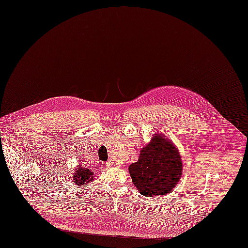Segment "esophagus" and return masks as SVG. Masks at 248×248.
Masks as SVG:
<instances>
[{"instance_id": "1", "label": "esophagus", "mask_w": 248, "mask_h": 248, "mask_svg": "<svg viewBox=\"0 0 248 248\" xmlns=\"http://www.w3.org/2000/svg\"><path fill=\"white\" fill-rule=\"evenodd\" d=\"M106 166H107V167H111V166H113V162H111V161H108V162L106 163Z\"/></svg>"}]
</instances>
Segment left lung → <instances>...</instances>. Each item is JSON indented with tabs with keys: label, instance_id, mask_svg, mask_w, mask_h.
<instances>
[{
	"label": "left lung",
	"instance_id": "left-lung-1",
	"mask_svg": "<svg viewBox=\"0 0 248 248\" xmlns=\"http://www.w3.org/2000/svg\"><path fill=\"white\" fill-rule=\"evenodd\" d=\"M133 184L144 197H156L172 190L181 177L182 162L172 143L156 134L141 149L139 160L129 166Z\"/></svg>",
	"mask_w": 248,
	"mask_h": 248
}]
</instances>
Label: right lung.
Listing matches in <instances>:
<instances>
[{
	"label": "right lung",
	"instance_id": "obj_1",
	"mask_svg": "<svg viewBox=\"0 0 248 248\" xmlns=\"http://www.w3.org/2000/svg\"><path fill=\"white\" fill-rule=\"evenodd\" d=\"M92 179H93V171L83 167L78 168L74 176V181L78 186L87 184L90 181H92Z\"/></svg>",
	"mask_w": 248,
	"mask_h": 248
}]
</instances>
